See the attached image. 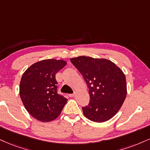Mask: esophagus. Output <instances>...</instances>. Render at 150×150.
Masks as SVG:
<instances>
[{
	"mask_svg": "<svg viewBox=\"0 0 150 150\" xmlns=\"http://www.w3.org/2000/svg\"><path fill=\"white\" fill-rule=\"evenodd\" d=\"M75 95H76L75 93H73V94H69V97H74V96H75Z\"/></svg>",
	"mask_w": 150,
	"mask_h": 150,
	"instance_id": "34e87169",
	"label": "esophagus"
}]
</instances>
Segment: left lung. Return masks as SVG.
I'll return each mask as SVG.
<instances>
[{
	"instance_id": "left-lung-1",
	"label": "left lung",
	"mask_w": 150,
	"mask_h": 150,
	"mask_svg": "<svg viewBox=\"0 0 150 150\" xmlns=\"http://www.w3.org/2000/svg\"><path fill=\"white\" fill-rule=\"evenodd\" d=\"M86 81L90 103L83 107L84 115L91 121L103 122L113 117L127 96L123 71L110 60L79 56L70 59Z\"/></svg>"
}]
</instances>
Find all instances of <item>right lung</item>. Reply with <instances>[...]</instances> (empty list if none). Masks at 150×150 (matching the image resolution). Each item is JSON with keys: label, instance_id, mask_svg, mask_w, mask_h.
<instances>
[{"label": "right lung", "instance_id": "obj_1", "mask_svg": "<svg viewBox=\"0 0 150 150\" xmlns=\"http://www.w3.org/2000/svg\"><path fill=\"white\" fill-rule=\"evenodd\" d=\"M62 60L47 59L35 62L22 76L19 95L31 116L44 122L60 115L67 99L57 92L55 74L64 67Z\"/></svg>", "mask_w": 150, "mask_h": 150}]
</instances>
